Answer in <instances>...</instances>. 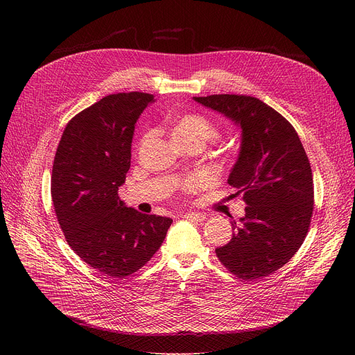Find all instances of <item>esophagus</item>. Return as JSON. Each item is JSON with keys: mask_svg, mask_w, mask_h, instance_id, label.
<instances>
[{"mask_svg": "<svg viewBox=\"0 0 355 355\" xmlns=\"http://www.w3.org/2000/svg\"><path fill=\"white\" fill-rule=\"evenodd\" d=\"M185 218L193 220V221H202V220H206V214H202V213H187V214H185Z\"/></svg>", "mask_w": 355, "mask_h": 355, "instance_id": "esophagus-1", "label": "esophagus"}]
</instances>
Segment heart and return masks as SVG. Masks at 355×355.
Here are the masks:
<instances>
[{"mask_svg":"<svg viewBox=\"0 0 355 355\" xmlns=\"http://www.w3.org/2000/svg\"><path fill=\"white\" fill-rule=\"evenodd\" d=\"M171 137L175 144L213 141L218 137L217 126L200 114H184L171 122ZM197 180H191L189 185H196Z\"/></svg>","mask_w":355,"mask_h":355,"instance_id":"b5f03b06","label":"heart"}]
</instances>
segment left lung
Instances as JSON below:
<instances>
[{
    "label": "left lung",
    "mask_w": 355,
    "mask_h": 355,
    "mask_svg": "<svg viewBox=\"0 0 355 355\" xmlns=\"http://www.w3.org/2000/svg\"><path fill=\"white\" fill-rule=\"evenodd\" d=\"M196 102L221 112L241 128L240 155L227 182L243 194L246 216L232 220L221 265L243 281L281 269L308 234L313 181L308 155L295 128L279 112L246 95H210Z\"/></svg>",
    "instance_id": "8db88e82"
}]
</instances>
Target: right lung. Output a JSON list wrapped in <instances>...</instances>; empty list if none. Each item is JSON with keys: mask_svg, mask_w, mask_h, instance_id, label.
<instances>
[{"mask_svg": "<svg viewBox=\"0 0 355 355\" xmlns=\"http://www.w3.org/2000/svg\"><path fill=\"white\" fill-rule=\"evenodd\" d=\"M144 92L114 93L66 125L55 151L51 200L69 246L101 273L125 279L146 265L173 220L126 207L118 190L130 166V144Z\"/></svg>", "mask_w": 355, "mask_h": 355, "instance_id": "add662e5", "label": "right lung"}]
</instances>
